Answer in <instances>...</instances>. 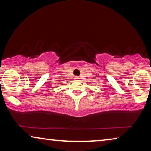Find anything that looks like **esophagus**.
Masks as SVG:
<instances>
[{"label":"esophagus","mask_w":151,"mask_h":151,"mask_svg":"<svg viewBox=\"0 0 151 151\" xmlns=\"http://www.w3.org/2000/svg\"><path fill=\"white\" fill-rule=\"evenodd\" d=\"M75 79H76V80H79L80 78H78V77H76V78H75Z\"/></svg>","instance_id":"1"}]
</instances>
